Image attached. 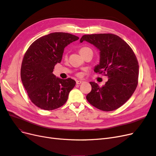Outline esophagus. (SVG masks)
<instances>
[{
  "instance_id": "34e87169",
  "label": "esophagus",
  "mask_w": 156,
  "mask_h": 156,
  "mask_svg": "<svg viewBox=\"0 0 156 156\" xmlns=\"http://www.w3.org/2000/svg\"><path fill=\"white\" fill-rule=\"evenodd\" d=\"M84 83L83 81H76V84H82V83Z\"/></svg>"
}]
</instances>
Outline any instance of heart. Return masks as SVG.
Wrapping results in <instances>:
<instances>
[{
    "label": "heart",
    "mask_w": 156,
    "mask_h": 156,
    "mask_svg": "<svg viewBox=\"0 0 156 156\" xmlns=\"http://www.w3.org/2000/svg\"><path fill=\"white\" fill-rule=\"evenodd\" d=\"M88 50H90V49L88 48H85V47H84V48H82L81 49H80L79 53L81 55H83L84 53H85V52H87Z\"/></svg>",
    "instance_id": "heart-1"
}]
</instances>
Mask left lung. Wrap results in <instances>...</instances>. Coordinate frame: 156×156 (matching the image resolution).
Masks as SVG:
<instances>
[{
	"mask_svg": "<svg viewBox=\"0 0 156 156\" xmlns=\"http://www.w3.org/2000/svg\"><path fill=\"white\" fill-rule=\"evenodd\" d=\"M83 41L100 51V63L94 72L104 73L108 78L101 87L90 82L92 90L87 100L101 111L116 110L129 100L137 86L139 64L136 56L124 40L112 34L84 35L80 42Z\"/></svg>",
	"mask_w": 156,
	"mask_h": 156,
	"instance_id": "1",
	"label": "left lung"
}]
</instances>
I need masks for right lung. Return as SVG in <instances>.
<instances>
[{
    "instance_id": "obj_1",
    "label": "right lung",
    "mask_w": 156,
    "mask_h": 156,
    "mask_svg": "<svg viewBox=\"0 0 156 156\" xmlns=\"http://www.w3.org/2000/svg\"><path fill=\"white\" fill-rule=\"evenodd\" d=\"M79 37L65 32H53L37 39L23 59L21 78L28 96L35 105L53 110L66 102L75 85L73 79H62L53 73L62 60L64 48Z\"/></svg>"
}]
</instances>
